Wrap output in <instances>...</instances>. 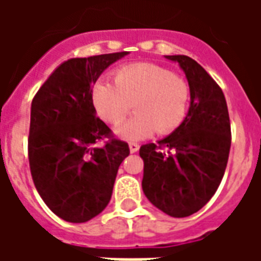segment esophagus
<instances>
[{
    "label": "esophagus",
    "mask_w": 261,
    "mask_h": 261,
    "mask_svg": "<svg viewBox=\"0 0 261 261\" xmlns=\"http://www.w3.org/2000/svg\"><path fill=\"white\" fill-rule=\"evenodd\" d=\"M128 148H130V152L134 153V152H137L138 149H140V145H138V144H136V142H130V144H128Z\"/></svg>",
    "instance_id": "esophagus-1"
}]
</instances>
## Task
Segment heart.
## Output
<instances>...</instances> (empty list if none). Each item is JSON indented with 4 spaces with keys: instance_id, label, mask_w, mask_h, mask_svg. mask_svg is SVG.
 Listing matches in <instances>:
<instances>
[{
    "instance_id": "heart-1",
    "label": "heart",
    "mask_w": 261,
    "mask_h": 261,
    "mask_svg": "<svg viewBox=\"0 0 261 261\" xmlns=\"http://www.w3.org/2000/svg\"><path fill=\"white\" fill-rule=\"evenodd\" d=\"M189 86L180 76L152 63H133L113 72V85L97 81L91 100L97 116L117 124L130 109L136 113L116 127V136L137 141L153 131L165 136L175 131L186 117Z\"/></svg>"
}]
</instances>
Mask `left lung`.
I'll use <instances>...</instances> for the list:
<instances>
[{
    "label": "left lung",
    "mask_w": 261,
    "mask_h": 261,
    "mask_svg": "<svg viewBox=\"0 0 261 261\" xmlns=\"http://www.w3.org/2000/svg\"><path fill=\"white\" fill-rule=\"evenodd\" d=\"M186 75L190 106L175 131L140 148L142 192L153 205L175 218L197 213L215 194L230 149L226 100L218 84L187 56H165Z\"/></svg>",
    "instance_id": "left-lung-1"
}]
</instances>
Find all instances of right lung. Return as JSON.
Instances as JSON below:
<instances>
[{
	"mask_svg": "<svg viewBox=\"0 0 261 261\" xmlns=\"http://www.w3.org/2000/svg\"><path fill=\"white\" fill-rule=\"evenodd\" d=\"M128 51L71 59L37 91L31 106L29 165L37 192L57 217L81 224L102 213L112 198L127 142L97 141L110 128L96 117L91 88L109 65Z\"/></svg>",
	"mask_w": 261,
	"mask_h": 261,
	"instance_id": "obj_1",
	"label": "right lung"
}]
</instances>
